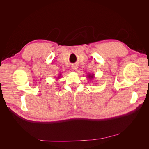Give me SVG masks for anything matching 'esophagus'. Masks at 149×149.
Returning <instances> with one entry per match:
<instances>
[{
  "instance_id": "esophagus-1",
  "label": "esophagus",
  "mask_w": 149,
  "mask_h": 149,
  "mask_svg": "<svg viewBox=\"0 0 149 149\" xmlns=\"http://www.w3.org/2000/svg\"><path fill=\"white\" fill-rule=\"evenodd\" d=\"M77 68H78V67H76V66H74L73 67V68L74 70H76V69H77Z\"/></svg>"
}]
</instances>
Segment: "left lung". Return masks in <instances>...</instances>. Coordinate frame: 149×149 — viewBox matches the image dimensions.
Listing matches in <instances>:
<instances>
[{"mask_svg": "<svg viewBox=\"0 0 149 149\" xmlns=\"http://www.w3.org/2000/svg\"><path fill=\"white\" fill-rule=\"evenodd\" d=\"M88 76H89V77H90V76H90V75H89ZM93 76H91V77H93Z\"/></svg>", "mask_w": 149, "mask_h": 149, "instance_id": "8db88e82", "label": "left lung"}]
</instances>
